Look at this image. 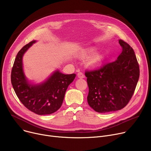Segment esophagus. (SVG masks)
I'll return each mask as SVG.
<instances>
[{
    "label": "esophagus",
    "instance_id": "obj_1",
    "mask_svg": "<svg viewBox=\"0 0 151 151\" xmlns=\"http://www.w3.org/2000/svg\"><path fill=\"white\" fill-rule=\"evenodd\" d=\"M77 76H78V78H85L84 75L82 72H79V73H78Z\"/></svg>",
    "mask_w": 151,
    "mask_h": 151
}]
</instances>
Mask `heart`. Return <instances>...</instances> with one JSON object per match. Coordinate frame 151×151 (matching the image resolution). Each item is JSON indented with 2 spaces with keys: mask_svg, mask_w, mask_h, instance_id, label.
I'll return each instance as SVG.
<instances>
[{
  "mask_svg": "<svg viewBox=\"0 0 151 151\" xmlns=\"http://www.w3.org/2000/svg\"><path fill=\"white\" fill-rule=\"evenodd\" d=\"M97 48L95 47H92L87 48L83 53L79 56L81 59L88 58L91 57L88 61L87 65V67L92 69L95 70L98 68L103 64L104 56L101 54H95Z\"/></svg>",
  "mask_w": 151,
  "mask_h": 151,
  "instance_id": "obj_1",
  "label": "heart"
}]
</instances>
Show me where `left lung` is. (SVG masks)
<instances>
[{
    "label": "left lung",
    "instance_id": "1",
    "mask_svg": "<svg viewBox=\"0 0 151 151\" xmlns=\"http://www.w3.org/2000/svg\"><path fill=\"white\" fill-rule=\"evenodd\" d=\"M118 42L123 50L116 61L85 73L89 89L88 104L99 113L124 107L138 81L139 68L134 50L123 40Z\"/></svg>",
    "mask_w": 151,
    "mask_h": 151
}]
</instances>
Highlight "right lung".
<instances>
[{
	"label": "right lung",
	"instance_id": "obj_1",
	"mask_svg": "<svg viewBox=\"0 0 151 151\" xmlns=\"http://www.w3.org/2000/svg\"><path fill=\"white\" fill-rule=\"evenodd\" d=\"M36 42L32 41L18 52L12 71V84L17 96L28 109L40 115L52 114L61 107L68 86L76 75H65L57 69L43 82L35 84L28 80L24 70L23 56Z\"/></svg>",
	"mask_w": 151,
	"mask_h": 151
}]
</instances>
